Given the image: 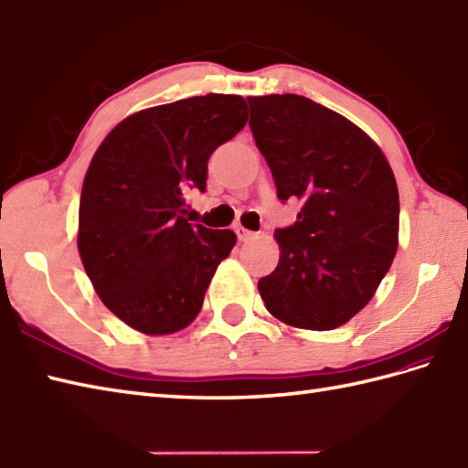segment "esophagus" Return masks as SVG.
<instances>
[{
	"label": "esophagus",
	"instance_id": "1",
	"mask_svg": "<svg viewBox=\"0 0 468 468\" xmlns=\"http://www.w3.org/2000/svg\"><path fill=\"white\" fill-rule=\"evenodd\" d=\"M234 232H236L238 240H240V242H248V240H252V238L256 236V232L248 230V228H244V226H236V228H234Z\"/></svg>",
	"mask_w": 468,
	"mask_h": 468
}]
</instances>
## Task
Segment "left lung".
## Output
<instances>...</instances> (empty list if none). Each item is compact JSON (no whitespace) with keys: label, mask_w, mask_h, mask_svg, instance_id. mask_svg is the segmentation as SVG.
I'll use <instances>...</instances> for the list:
<instances>
[{"label":"left lung","mask_w":468,"mask_h":468,"mask_svg":"<svg viewBox=\"0 0 468 468\" xmlns=\"http://www.w3.org/2000/svg\"><path fill=\"white\" fill-rule=\"evenodd\" d=\"M250 131L276 196L297 222L274 232L276 269L259 281L276 319L329 331L374 297L398 250L399 197L381 149L354 122L299 94L250 97Z\"/></svg>","instance_id":"1"}]
</instances>
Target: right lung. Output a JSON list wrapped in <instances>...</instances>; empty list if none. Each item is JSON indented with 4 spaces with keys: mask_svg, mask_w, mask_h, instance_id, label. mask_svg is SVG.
I'll return each instance as SVG.
<instances>
[{
    "mask_svg": "<svg viewBox=\"0 0 468 468\" xmlns=\"http://www.w3.org/2000/svg\"><path fill=\"white\" fill-rule=\"evenodd\" d=\"M246 121L242 97L209 92L131 114L94 154L79 252L101 301L129 327L169 335L197 317L236 234L189 224L184 196L206 192L209 155Z\"/></svg>",
    "mask_w": 468,
    "mask_h": 468,
    "instance_id": "right-lung-1",
    "label": "right lung"
}]
</instances>
